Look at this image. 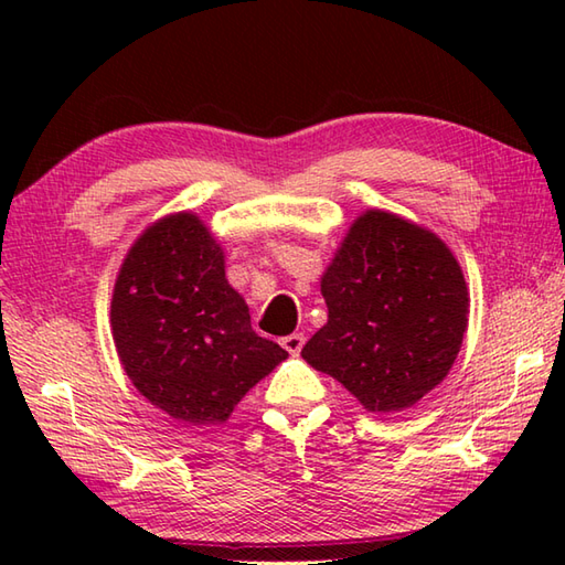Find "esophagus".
<instances>
[{"instance_id": "1", "label": "esophagus", "mask_w": 565, "mask_h": 565, "mask_svg": "<svg viewBox=\"0 0 565 565\" xmlns=\"http://www.w3.org/2000/svg\"><path fill=\"white\" fill-rule=\"evenodd\" d=\"M303 344H306V334L303 332H294V334H286V338H281V347L289 354H301V350H303Z\"/></svg>"}]
</instances>
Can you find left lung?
I'll list each match as a JSON object with an SVG mask.
<instances>
[{
	"label": "left lung",
	"mask_w": 565,
	"mask_h": 565,
	"mask_svg": "<svg viewBox=\"0 0 565 565\" xmlns=\"http://www.w3.org/2000/svg\"><path fill=\"white\" fill-rule=\"evenodd\" d=\"M320 289L328 326L301 356L366 411L411 407L449 374L466 332L468 291L437 235L393 213L366 211Z\"/></svg>",
	"instance_id": "8db88e82"
}]
</instances>
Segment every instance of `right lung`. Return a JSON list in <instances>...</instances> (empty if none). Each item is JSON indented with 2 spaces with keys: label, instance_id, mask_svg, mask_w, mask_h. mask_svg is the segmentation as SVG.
<instances>
[{
  "label": "right lung",
  "instance_id": "right-lung-1",
  "mask_svg": "<svg viewBox=\"0 0 565 565\" xmlns=\"http://www.w3.org/2000/svg\"><path fill=\"white\" fill-rule=\"evenodd\" d=\"M114 342L134 386L184 425H218L289 352L259 338L196 215L154 223L130 247L111 301Z\"/></svg>",
  "mask_w": 565,
  "mask_h": 565
}]
</instances>
